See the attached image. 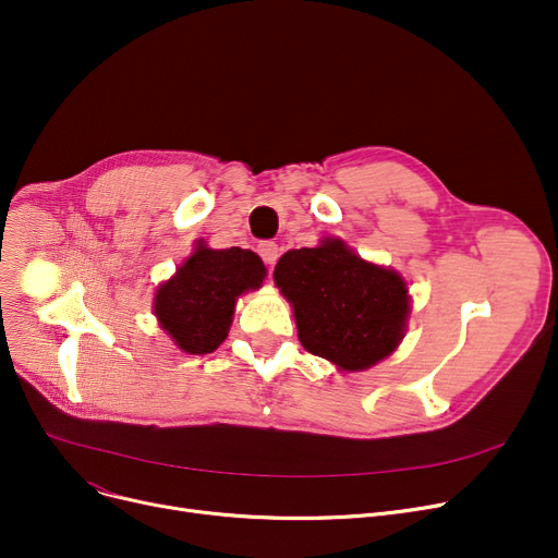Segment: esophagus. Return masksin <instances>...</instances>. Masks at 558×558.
<instances>
[{
	"label": "esophagus",
	"instance_id": "esophagus-1",
	"mask_svg": "<svg viewBox=\"0 0 558 558\" xmlns=\"http://www.w3.org/2000/svg\"><path fill=\"white\" fill-rule=\"evenodd\" d=\"M257 253L264 259V264H269V267H271V264H276L278 255H280V248H278L276 242H259Z\"/></svg>",
	"mask_w": 558,
	"mask_h": 558
}]
</instances>
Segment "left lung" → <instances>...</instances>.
I'll list each match as a JSON object with an SVG mask.
<instances>
[{"label": "left lung", "mask_w": 558, "mask_h": 558, "mask_svg": "<svg viewBox=\"0 0 558 558\" xmlns=\"http://www.w3.org/2000/svg\"><path fill=\"white\" fill-rule=\"evenodd\" d=\"M294 307L307 353L339 371H366L389 357L404 337L409 289L400 274L377 267L326 238L316 248L287 251L274 271Z\"/></svg>", "instance_id": "left-lung-1"}]
</instances>
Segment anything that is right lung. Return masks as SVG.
<instances>
[{
  "instance_id": "1",
  "label": "right lung",
  "mask_w": 558,
  "mask_h": 558,
  "mask_svg": "<svg viewBox=\"0 0 558 558\" xmlns=\"http://www.w3.org/2000/svg\"><path fill=\"white\" fill-rule=\"evenodd\" d=\"M267 276L259 255L248 248H208L194 253L162 282L154 299L160 328L183 353L208 355L228 337L234 303Z\"/></svg>"
}]
</instances>
